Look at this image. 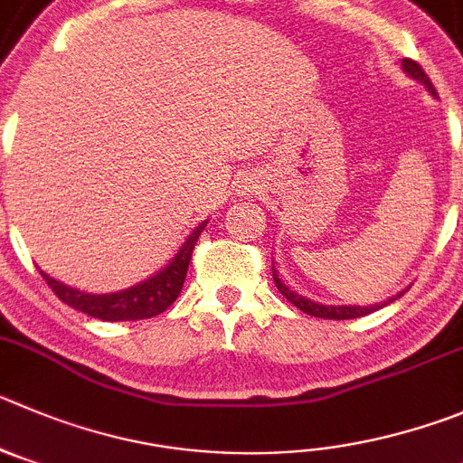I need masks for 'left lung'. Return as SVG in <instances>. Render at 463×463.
<instances>
[{
	"mask_svg": "<svg viewBox=\"0 0 463 463\" xmlns=\"http://www.w3.org/2000/svg\"><path fill=\"white\" fill-rule=\"evenodd\" d=\"M402 71L407 72V75L411 77V80L420 81V84L425 86V89L430 90L431 95H436V90H434V86H431L430 77L425 75V71H422V68L418 66L416 61H411V59H402ZM271 276H274V283H276V288H279L280 295H283L285 299L290 301V304H295L297 308L304 310L306 315H313V317H324V319H356V317H363V315L374 313V310L383 308V306H388V304H391V301L400 299V297L404 295V292H407V290L397 292L395 297H391V299L382 301V304H370V306H326V304H317V301H313V299H306V297H301L299 292L290 290V288H288V285H285L283 280L279 279V271H276L274 267H271Z\"/></svg>",
	"mask_w": 463,
	"mask_h": 463,
	"instance_id": "1",
	"label": "left lung"
}]
</instances>
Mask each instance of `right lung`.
Here are the masks:
<instances>
[{
  "instance_id": "1",
  "label": "right lung",
  "mask_w": 463,
  "mask_h": 463,
  "mask_svg": "<svg viewBox=\"0 0 463 463\" xmlns=\"http://www.w3.org/2000/svg\"><path fill=\"white\" fill-rule=\"evenodd\" d=\"M205 226L207 219L194 228L192 235H187L184 244L178 249V253L157 274L132 285L128 290L109 292V295H93V292H81L77 288L61 283V280L52 279L43 269L41 274L52 288V292L63 304L80 310V313L90 315V317L105 319V322H134V319L155 317V315L164 313L173 301L178 299L184 279H187V267L189 260H192L194 246H196L198 235L205 231Z\"/></svg>"
}]
</instances>
